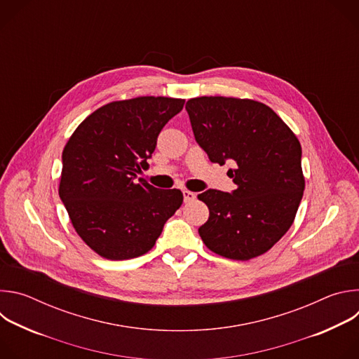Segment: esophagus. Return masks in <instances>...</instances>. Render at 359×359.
I'll return each instance as SVG.
<instances>
[{"instance_id": "34e87169", "label": "esophagus", "mask_w": 359, "mask_h": 359, "mask_svg": "<svg viewBox=\"0 0 359 359\" xmlns=\"http://www.w3.org/2000/svg\"><path fill=\"white\" fill-rule=\"evenodd\" d=\"M183 198H184V203H190L196 198V193L189 191V190H183Z\"/></svg>"}]
</instances>
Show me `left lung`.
<instances>
[{"label": "left lung", "instance_id": "obj_1", "mask_svg": "<svg viewBox=\"0 0 359 359\" xmlns=\"http://www.w3.org/2000/svg\"><path fill=\"white\" fill-rule=\"evenodd\" d=\"M186 111L198 146L213 163L233 162L227 175L237 184L197 196L210 212L198 229L203 243L231 260L264 254L288 231L302 198L297 136L257 100L201 96L189 99Z\"/></svg>", "mask_w": 359, "mask_h": 359}]
</instances>
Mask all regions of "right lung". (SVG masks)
Here are the masks:
<instances>
[{
  "mask_svg": "<svg viewBox=\"0 0 359 359\" xmlns=\"http://www.w3.org/2000/svg\"><path fill=\"white\" fill-rule=\"evenodd\" d=\"M184 99L139 96L90 114L62 151L60 197L78 236L100 257L129 260L155 245L182 206L177 189L139 177Z\"/></svg>",
  "mask_w": 359,
  "mask_h": 359,
  "instance_id": "1",
  "label": "right lung"
}]
</instances>
